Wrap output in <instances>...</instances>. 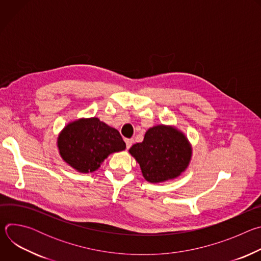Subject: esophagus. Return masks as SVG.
Masks as SVG:
<instances>
[{
	"instance_id": "obj_1",
	"label": "esophagus",
	"mask_w": 261,
	"mask_h": 261,
	"mask_svg": "<svg viewBox=\"0 0 261 261\" xmlns=\"http://www.w3.org/2000/svg\"><path fill=\"white\" fill-rule=\"evenodd\" d=\"M125 142H126V146H127V148H130V146H131V145H132V143H133V139L126 138V139H125Z\"/></svg>"
}]
</instances>
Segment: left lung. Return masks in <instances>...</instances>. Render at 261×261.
Wrapping results in <instances>:
<instances>
[{
    "instance_id": "left-lung-1",
    "label": "left lung",
    "mask_w": 261,
    "mask_h": 261,
    "mask_svg": "<svg viewBox=\"0 0 261 261\" xmlns=\"http://www.w3.org/2000/svg\"><path fill=\"white\" fill-rule=\"evenodd\" d=\"M130 154L138 162L143 177L161 182L177 177L191 159V145L177 129L159 125L150 128L142 142L133 144Z\"/></svg>"
}]
</instances>
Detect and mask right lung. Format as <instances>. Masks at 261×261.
<instances>
[{
    "label": "right lung",
    "mask_w": 261,
    "mask_h": 261,
    "mask_svg": "<svg viewBox=\"0 0 261 261\" xmlns=\"http://www.w3.org/2000/svg\"><path fill=\"white\" fill-rule=\"evenodd\" d=\"M58 147L66 163L88 173L97 170L108 155L124 151L126 143L117 129L91 118L68 124L59 135Z\"/></svg>",
    "instance_id": "add662e5"
}]
</instances>
